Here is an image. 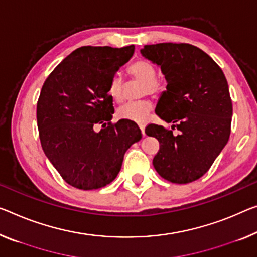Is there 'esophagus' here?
Here are the masks:
<instances>
[{
  "mask_svg": "<svg viewBox=\"0 0 257 257\" xmlns=\"http://www.w3.org/2000/svg\"><path fill=\"white\" fill-rule=\"evenodd\" d=\"M139 127H140V130H141V133H142V136H146V133H145V125L144 124H140L139 125Z\"/></svg>",
  "mask_w": 257,
  "mask_h": 257,
  "instance_id": "obj_1",
  "label": "esophagus"
}]
</instances>
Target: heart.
Masks as SVG:
<instances>
[{
	"label": "heart",
	"instance_id": "1",
	"mask_svg": "<svg viewBox=\"0 0 257 257\" xmlns=\"http://www.w3.org/2000/svg\"><path fill=\"white\" fill-rule=\"evenodd\" d=\"M128 73L141 82H145L142 93L155 94L161 89V81L156 78L157 71L151 62L139 60L132 63L128 68ZM109 95L115 101H121L125 95V85L120 74H115L109 82ZM153 109V105L148 100L131 101L119 106L117 116L120 119L134 121V123H145L148 119Z\"/></svg>",
	"mask_w": 257,
	"mask_h": 257
}]
</instances>
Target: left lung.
Segmentation results:
<instances>
[{
	"label": "left lung",
	"instance_id": "left-lung-1",
	"mask_svg": "<svg viewBox=\"0 0 257 257\" xmlns=\"http://www.w3.org/2000/svg\"><path fill=\"white\" fill-rule=\"evenodd\" d=\"M160 66L167 80L155 112L172 130L149 124L145 132L156 138L160 151L154 168L165 180L188 184L214 163L231 133L232 101L222 69L203 50L188 43H157L140 50Z\"/></svg>",
	"mask_w": 257,
	"mask_h": 257
}]
</instances>
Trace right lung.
<instances>
[{
  "mask_svg": "<svg viewBox=\"0 0 257 257\" xmlns=\"http://www.w3.org/2000/svg\"><path fill=\"white\" fill-rule=\"evenodd\" d=\"M134 46H85L66 56L42 86L37 105L41 146L55 169L71 186L89 191L116 178L124 155L141 131L134 121L111 124L109 82L130 61ZM102 125L100 133L93 130Z\"/></svg>",
  "mask_w": 257,
  "mask_h": 257,
  "instance_id": "obj_1",
  "label": "right lung"
}]
</instances>
